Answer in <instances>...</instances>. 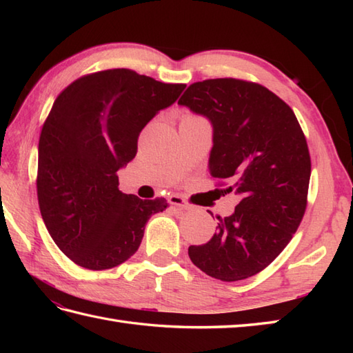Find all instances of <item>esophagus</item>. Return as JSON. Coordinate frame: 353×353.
Wrapping results in <instances>:
<instances>
[{"instance_id":"esophagus-1","label":"esophagus","mask_w":353,"mask_h":353,"mask_svg":"<svg viewBox=\"0 0 353 353\" xmlns=\"http://www.w3.org/2000/svg\"><path fill=\"white\" fill-rule=\"evenodd\" d=\"M168 201L171 205L179 206L181 209H185V211H188V209H192V205H190L188 201H186L182 196H177V194H171L168 197Z\"/></svg>"}]
</instances>
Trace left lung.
<instances>
[{
	"label": "left lung",
	"mask_w": 353,
	"mask_h": 353,
	"mask_svg": "<svg viewBox=\"0 0 353 353\" xmlns=\"http://www.w3.org/2000/svg\"><path fill=\"white\" fill-rule=\"evenodd\" d=\"M179 104L211 119L209 174L239 197L234 214L216 216L214 236L188 254L215 279H247L272 264L301 226L311 177L303 130L282 99L241 79L196 81Z\"/></svg>",
	"instance_id": "1"
}]
</instances>
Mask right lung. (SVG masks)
<instances>
[{
    "mask_svg": "<svg viewBox=\"0 0 353 353\" xmlns=\"http://www.w3.org/2000/svg\"><path fill=\"white\" fill-rule=\"evenodd\" d=\"M186 85L127 68L74 80L42 125L36 190L52 241L77 265L108 270L138 250L145 223L167 200L118 190V170L138 152L141 130Z\"/></svg>",
    "mask_w": 353,
    "mask_h": 353,
    "instance_id": "1",
    "label": "right lung"
}]
</instances>
